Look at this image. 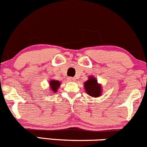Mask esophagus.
I'll use <instances>...</instances> for the list:
<instances>
[{
	"label": "esophagus",
	"mask_w": 147,
	"mask_h": 147,
	"mask_svg": "<svg viewBox=\"0 0 147 147\" xmlns=\"http://www.w3.org/2000/svg\"><path fill=\"white\" fill-rule=\"evenodd\" d=\"M68 80H69V81H71V82H74L76 81V78H73V77H69Z\"/></svg>",
	"instance_id": "obj_1"
}]
</instances>
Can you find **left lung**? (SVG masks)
I'll use <instances>...</instances> for the list:
<instances>
[{
  "label": "left lung",
  "mask_w": 147,
  "mask_h": 147,
  "mask_svg": "<svg viewBox=\"0 0 147 147\" xmlns=\"http://www.w3.org/2000/svg\"><path fill=\"white\" fill-rule=\"evenodd\" d=\"M84 88L86 93L93 98H98L102 95V86L98 84L96 78L92 76H89L88 79L84 82Z\"/></svg>",
  "instance_id": "8db88e82"
}]
</instances>
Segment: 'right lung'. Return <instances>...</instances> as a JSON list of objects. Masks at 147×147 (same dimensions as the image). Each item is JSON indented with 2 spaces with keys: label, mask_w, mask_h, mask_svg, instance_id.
I'll return each instance as SVG.
<instances>
[{
  "label": "right lung",
  "mask_w": 147,
  "mask_h": 147,
  "mask_svg": "<svg viewBox=\"0 0 147 147\" xmlns=\"http://www.w3.org/2000/svg\"><path fill=\"white\" fill-rule=\"evenodd\" d=\"M60 85H61V83L57 80H51L49 81V88L52 93H57L58 89L59 88Z\"/></svg>",
  "instance_id": "obj_1"
}]
</instances>
